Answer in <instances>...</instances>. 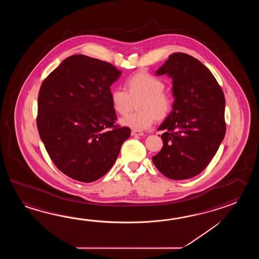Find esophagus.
Masks as SVG:
<instances>
[{"instance_id":"34e87169","label":"esophagus","mask_w":259,"mask_h":259,"mask_svg":"<svg viewBox=\"0 0 259 259\" xmlns=\"http://www.w3.org/2000/svg\"><path fill=\"white\" fill-rule=\"evenodd\" d=\"M132 136H143V132L140 131H132Z\"/></svg>"}]
</instances>
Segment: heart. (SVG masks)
Segmentation results:
<instances>
[{
  "label": "heart",
  "mask_w": 259,
  "mask_h": 259,
  "mask_svg": "<svg viewBox=\"0 0 259 259\" xmlns=\"http://www.w3.org/2000/svg\"><path fill=\"white\" fill-rule=\"evenodd\" d=\"M127 92L121 89H113L110 93L113 109L119 115H125L132 100L137 99V112L122 117L120 124L133 131L148 128L154 118L164 120L173 109V99L164 92L165 83L158 77L146 71L135 73L125 81Z\"/></svg>",
  "instance_id": "obj_1"
}]
</instances>
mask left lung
<instances>
[{"label": "left lung", "mask_w": 259, "mask_h": 259, "mask_svg": "<svg viewBox=\"0 0 259 259\" xmlns=\"http://www.w3.org/2000/svg\"><path fill=\"white\" fill-rule=\"evenodd\" d=\"M172 78L173 109L158 131L163 147L153 156L156 168L171 180H187L204 170L226 132L225 98L215 77L191 55L176 53L155 71Z\"/></svg>", "instance_id": "left-lung-1"}]
</instances>
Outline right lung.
Here are the masks:
<instances>
[{
  "mask_svg": "<svg viewBox=\"0 0 259 259\" xmlns=\"http://www.w3.org/2000/svg\"><path fill=\"white\" fill-rule=\"evenodd\" d=\"M121 74L110 63L71 55L40 86L39 137L57 168L73 180L105 176L131 136L130 127L115 125L111 103L110 86Z\"/></svg>",
  "mask_w": 259,
  "mask_h": 259,
  "instance_id": "add662e5",
  "label": "right lung"
}]
</instances>
